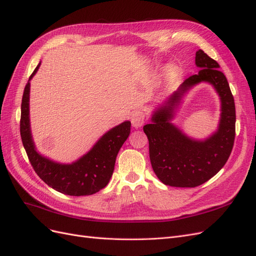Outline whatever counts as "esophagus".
<instances>
[{
	"label": "esophagus",
	"instance_id": "34e87169",
	"mask_svg": "<svg viewBox=\"0 0 256 256\" xmlns=\"http://www.w3.org/2000/svg\"><path fill=\"white\" fill-rule=\"evenodd\" d=\"M145 122V113L142 110H136L131 115V122L134 128L141 127Z\"/></svg>",
	"mask_w": 256,
	"mask_h": 256
}]
</instances>
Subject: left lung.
Here are the masks:
<instances>
[{"mask_svg": "<svg viewBox=\"0 0 256 256\" xmlns=\"http://www.w3.org/2000/svg\"><path fill=\"white\" fill-rule=\"evenodd\" d=\"M198 74L190 76L164 106L154 113L152 124L143 127L148 138L150 158L154 174L164 184L194 188L206 182L226 164L234 146L236 110L228 79L219 70V64L203 50L196 54ZM202 80L212 82L222 99L220 129L207 140H191L169 120L181 96L193 84Z\"/></svg>", "mask_w": 256, "mask_h": 256, "instance_id": "left-lung-1", "label": "left lung"}]
</instances>
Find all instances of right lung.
I'll list each match as a JSON object with an SVG mask.
<instances>
[{
  "instance_id": "right-lung-1",
  "label": "right lung",
  "mask_w": 256,
  "mask_h": 256,
  "mask_svg": "<svg viewBox=\"0 0 256 256\" xmlns=\"http://www.w3.org/2000/svg\"><path fill=\"white\" fill-rule=\"evenodd\" d=\"M37 65L30 80L36 74ZM30 80L22 96L20 134L28 158L36 174L54 190L67 196H90L104 189L114 171L116 156L130 134V122H124L102 136L95 146L72 164H56L40 156L35 150L30 136L28 118Z\"/></svg>"
}]
</instances>
